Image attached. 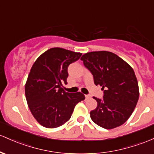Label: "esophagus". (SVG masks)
<instances>
[{"label": "esophagus", "mask_w": 154, "mask_h": 154, "mask_svg": "<svg viewBox=\"0 0 154 154\" xmlns=\"http://www.w3.org/2000/svg\"><path fill=\"white\" fill-rule=\"evenodd\" d=\"M85 99H90V98H91V96L90 95H85Z\"/></svg>", "instance_id": "34e87169"}]
</instances>
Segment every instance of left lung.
I'll use <instances>...</instances> for the list:
<instances>
[{
    "label": "left lung",
    "mask_w": 154,
    "mask_h": 154,
    "mask_svg": "<svg viewBox=\"0 0 154 154\" xmlns=\"http://www.w3.org/2000/svg\"><path fill=\"white\" fill-rule=\"evenodd\" d=\"M94 76L96 85L102 86L103 99L93 97L97 107L91 111L95 124L106 129L124 124L132 114L139 99V86L131 66L108 51L87 52L80 58Z\"/></svg>",
    "instance_id": "left-lung-1"
}]
</instances>
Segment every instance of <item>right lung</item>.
Returning a JSON list of instances; mask_svg holds the SVG:
<instances>
[{
  "instance_id": "1",
  "label": "right lung",
  "mask_w": 154,
  "mask_h": 154,
  "mask_svg": "<svg viewBox=\"0 0 154 154\" xmlns=\"http://www.w3.org/2000/svg\"><path fill=\"white\" fill-rule=\"evenodd\" d=\"M82 55L60 47L50 48L42 53L30 69L25 93L30 112L42 126L53 129L70 119L77 103L85 99L81 92H65L69 64Z\"/></svg>"
}]
</instances>
